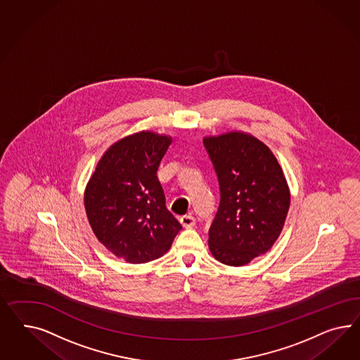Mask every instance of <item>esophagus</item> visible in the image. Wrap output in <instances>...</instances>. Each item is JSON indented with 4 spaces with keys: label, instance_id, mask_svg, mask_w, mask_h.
<instances>
[{
    "label": "esophagus",
    "instance_id": "34e87169",
    "mask_svg": "<svg viewBox=\"0 0 360 360\" xmlns=\"http://www.w3.org/2000/svg\"><path fill=\"white\" fill-rule=\"evenodd\" d=\"M179 221H181V224H182L185 229H191V227L195 224V219H194L193 215H190V214L181 217Z\"/></svg>",
    "mask_w": 360,
    "mask_h": 360
}]
</instances>
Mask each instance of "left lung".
Wrapping results in <instances>:
<instances>
[{"label": "left lung", "mask_w": 360, "mask_h": 360, "mask_svg": "<svg viewBox=\"0 0 360 360\" xmlns=\"http://www.w3.org/2000/svg\"><path fill=\"white\" fill-rule=\"evenodd\" d=\"M203 143L220 186L208 248L218 262L241 266L266 253L278 239L290 190L272 150L250 133L207 136Z\"/></svg>", "instance_id": "obj_1"}]
</instances>
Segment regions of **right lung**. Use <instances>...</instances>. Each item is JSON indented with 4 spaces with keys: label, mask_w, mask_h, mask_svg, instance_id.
I'll use <instances>...</instances> for the list:
<instances>
[{
    "label": "right lung",
    "mask_w": 360,
    "mask_h": 360,
    "mask_svg": "<svg viewBox=\"0 0 360 360\" xmlns=\"http://www.w3.org/2000/svg\"><path fill=\"white\" fill-rule=\"evenodd\" d=\"M172 137L141 131L112 143L84 190L89 226L116 257L153 262L170 250L179 221L166 208L157 170Z\"/></svg>",
    "instance_id": "1"
}]
</instances>
